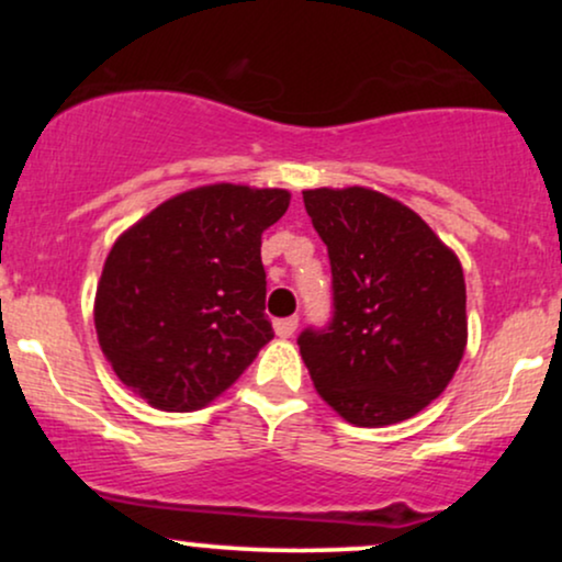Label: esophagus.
Instances as JSON below:
<instances>
[{"instance_id":"34e87169","label":"esophagus","mask_w":562,"mask_h":562,"mask_svg":"<svg viewBox=\"0 0 562 562\" xmlns=\"http://www.w3.org/2000/svg\"><path fill=\"white\" fill-rule=\"evenodd\" d=\"M295 327H299V317H285L274 322V333L280 335V338H290V335L295 333Z\"/></svg>"}]
</instances>
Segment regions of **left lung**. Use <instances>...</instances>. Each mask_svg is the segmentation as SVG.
<instances>
[{"label":"left lung","mask_w":562,"mask_h":562,"mask_svg":"<svg viewBox=\"0 0 562 562\" xmlns=\"http://www.w3.org/2000/svg\"><path fill=\"white\" fill-rule=\"evenodd\" d=\"M303 205L333 272L330 322L299 335L308 375L348 423H402L447 389L465 353L460 261L383 192L322 187Z\"/></svg>","instance_id":"8db88e82"}]
</instances>
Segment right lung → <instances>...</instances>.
Masks as SVG:
<instances>
[{
  "label": "right lung",
  "mask_w": 562,
  "mask_h": 562,
  "mask_svg": "<svg viewBox=\"0 0 562 562\" xmlns=\"http://www.w3.org/2000/svg\"><path fill=\"white\" fill-rule=\"evenodd\" d=\"M288 205L285 190L198 187L115 240L94 327L121 383L158 409L190 412L243 375L274 338L261 232Z\"/></svg>",
  "instance_id": "right-lung-1"
}]
</instances>
